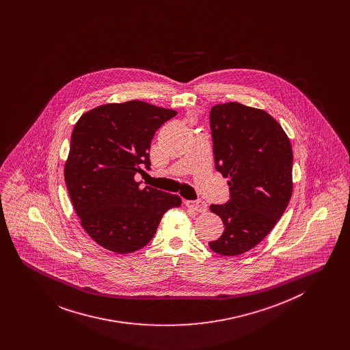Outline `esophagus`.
Returning <instances> with one entry per match:
<instances>
[{
  "instance_id": "34e87169",
  "label": "esophagus",
  "mask_w": 350,
  "mask_h": 350,
  "mask_svg": "<svg viewBox=\"0 0 350 350\" xmlns=\"http://www.w3.org/2000/svg\"><path fill=\"white\" fill-rule=\"evenodd\" d=\"M185 204H186V207H189L190 210H194L197 213H204L207 210V204L203 200H186Z\"/></svg>"
}]
</instances>
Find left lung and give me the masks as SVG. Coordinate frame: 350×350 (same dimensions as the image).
Here are the masks:
<instances>
[{
	"instance_id": "obj_1",
	"label": "left lung",
	"mask_w": 350,
	"mask_h": 350,
	"mask_svg": "<svg viewBox=\"0 0 350 350\" xmlns=\"http://www.w3.org/2000/svg\"><path fill=\"white\" fill-rule=\"evenodd\" d=\"M210 126L215 167L230 180L231 200L210 206L224 231L208 245L237 256L261 243L282 217L293 194V148L274 118L239 102L213 106Z\"/></svg>"
}]
</instances>
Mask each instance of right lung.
I'll list each match as a JSON object with an SVG mask.
<instances>
[{
  "label": "right lung",
  "mask_w": 350,
  "mask_h": 350,
  "mask_svg": "<svg viewBox=\"0 0 350 350\" xmlns=\"http://www.w3.org/2000/svg\"><path fill=\"white\" fill-rule=\"evenodd\" d=\"M176 110L143 100L106 103L75 124L64 167L73 208L86 233L119 254L147 245L163 215L181 198L150 186L140 189L136 173L150 169V142Z\"/></svg>",
  "instance_id": "add662e5"
}]
</instances>
